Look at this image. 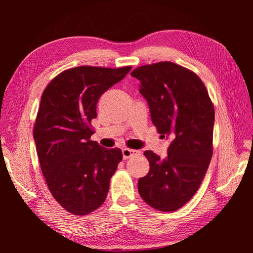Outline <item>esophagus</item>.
Segmentation results:
<instances>
[{
  "label": "esophagus",
  "instance_id": "obj_1",
  "mask_svg": "<svg viewBox=\"0 0 253 253\" xmlns=\"http://www.w3.org/2000/svg\"><path fill=\"white\" fill-rule=\"evenodd\" d=\"M139 154H140V151H137V150L126 149V148L122 150V157H124V159H128L135 155H139Z\"/></svg>",
  "mask_w": 253,
  "mask_h": 253
}]
</instances>
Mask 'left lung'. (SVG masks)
<instances>
[{
    "instance_id": "left-lung-1",
    "label": "left lung",
    "mask_w": 253,
    "mask_h": 253,
    "mask_svg": "<svg viewBox=\"0 0 253 253\" xmlns=\"http://www.w3.org/2000/svg\"><path fill=\"white\" fill-rule=\"evenodd\" d=\"M153 125L163 138H171L168 156L144 155L150 171L138 180V192L153 208L175 211L200 188L212 157L214 108L200 77L172 62L136 68Z\"/></svg>"
}]
</instances>
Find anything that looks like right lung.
<instances>
[{
    "label": "right lung",
    "mask_w": 253,
    "mask_h": 253,
    "mask_svg": "<svg viewBox=\"0 0 253 253\" xmlns=\"http://www.w3.org/2000/svg\"><path fill=\"white\" fill-rule=\"evenodd\" d=\"M131 66H79L59 74L44 89L34 127L41 170L53 198L75 215H86L106 198L122 159L120 149L90 140L99 98Z\"/></svg>",
    "instance_id": "obj_1"
}]
</instances>
